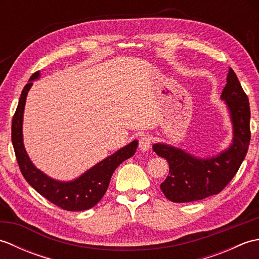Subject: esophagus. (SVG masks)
Here are the masks:
<instances>
[{"label":"esophagus","mask_w":259,"mask_h":259,"mask_svg":"<svg viewBox=\"0 0 259 259\" xmlns=\"http://www.w3.org/2000/svg\"><path fill=\"white\" fill-rule=\"evenodd\" d=\"M151 147V139L150 137H141V139L139 140V148L141 151H148Z\"/></svg>","instance_id":"esophagus-1"}]
</instances>
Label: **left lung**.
<instances>
[{
  "mask_svg": "<svg viewBox=\"0 0 259 259\" xmlns=\"http://www.w3.org/2000/svg\"><path fill=\"white\" fill-rule=\"evenodd\" d=\"M226 81L221 100L226 106L233 129L227 148L216 155L198 157L164 142L152 146L153 151L169 163V175L160 189L170 201L190 202L219 194L244 161L250 140L249 101L232 68Z\"/></svg>",
  "mask_w": 259,
  "mask_h": 259,
  "instance_id": "8db88e82",
  "label": "left lung"
}]
</instances>
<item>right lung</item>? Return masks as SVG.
<instances>
[{
	"mask_svg": "<svg viewBox=\"0 0 259 259\" xmlns=\"http://www.w3.org/2000/svg\"><path fill=\"white\" fill-rule=\"evenodd\" d=\"M41 76L40 71L33 74L21 93L18 109L12 120V144L21 172L25 180L54 205L69 211H82L95 207L106 194L110 179L120 163L133 157L138 148V140L120 148L72 180H58L34 166L25 150L23 142V117L26 97L33 81Z\"/></svg>",
	"mask_w": 259,
	"mask_h": 259,
	"instance_id": "obj_1",
	"label": "right lung"
}]
</instances>
